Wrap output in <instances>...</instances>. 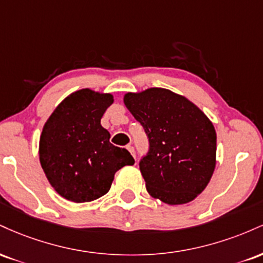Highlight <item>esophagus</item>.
Listing matches in <instances>:
<instances>
[{
  "instance_id": "esophagus-1",
  "label": "esophagus",
  "mask_w": 263,
  "mask_h": 263,
  "mask_svg": "<svg viewBox=\"0 0 263 263\" xmlns=\"http://www.w3.org/2000/svg\"><path fill=\"white\" fill-rule=\"evenodd\" d=\"M127 149L129 151V153H131V155L135 157V148H134V146H131V144H128V146H127Z\"/></svg>"
}]
</instances>
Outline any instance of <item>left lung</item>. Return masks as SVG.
Returning <instances> with one entry per match:
<instances>
[{"mask_svg": "<svg viewBox=\"0 0 263 263\" xmlns=\"http://www.w3.org/2000/svg\"><path fill=\"white\" fill-rule=\"evenodd\" d=\"M123 102L148 137L140 170L151 197L170 205L194 200L216 164V132L206 115L162 87L127 92Z\"/></svg>", "mask_w": 263, "mask_h": 263, "instance_id": "obj_1", "label": "left lung"}]
</instances>
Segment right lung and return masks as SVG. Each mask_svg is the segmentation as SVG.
Instances as JSON below:
<instances>
[{
    "mask_svg": "<svg viewBox=\"0 0 263 263\" xmlns=\"http://www.w3.org/2000/svg\"><path fill=\"white\" fill-rule=\"evenodd\" d=\"M112 102L111 93L78 90L45 122L39 161L50 185L66 200H96L110 190L117 171L135 163L127 149L110 143V134L101 126Z\"/></svg>",
    "mask_w": 263,
    "mask_h": 263,
    "instance_id": "obj_1",
    "label": "right lung"
}]
</instances>
